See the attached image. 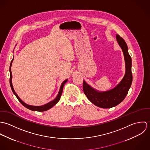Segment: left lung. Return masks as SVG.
I'll use <instances>...</instances> for the list:
<instances>
[{
  "mask_svg": "<svg viewBox=\"0 0 150 150\" xmlns=\"http://www.w3.org/2000/svg\"><path fill=\"white\" fill-rule=\"evenodd\" d=\"M117 41L124 54L125 73L118 84L111 89L99 91L88 84L84 80L83 90L87 98L95 106L108 108L114 107L122 102L127 95L132 82V58L129 55L127 43L118 35H116Z\"/></svg>",
  "mask_w": 150,
  "mask_h": 150,
  "instance_id": "left-lung-1",
  "label": "left lung"
}]
</instances>
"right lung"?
I'll return each mask as SVG.
<instances>
[{"mask_svg":"<svg viewBox=\"0 0 150 150\" xmlns=\"http://www.w3.org/2000/svg\"><path fill=\"white\" fill-rule=\"evenodd\" d=\"M13 60H14V58H13L12 61H11L10 64V86H11V90H12L13 93L16 96L17 98L18 99V100L20 101V102L21 103L22 105L24 107H25L26 108L30 110L35 111H47V110H49L50 108H51V107H53L54 106H55L59 102V100H60V98H61V95H62V93L64 86V84L67 81L68 79L65 80L62 83L61 87H60V89H59V91L57 97L55 98V99H54L52 101H51V102H48V103H46V104H45L44 105H42V106H32V105H28L26 103H25L23 101H22L21 99L20 98V97L18 96V95L15 92V91L14 89V88H13V84H12V77H12L11 67V65H12V63L13 62Z\"/></svg>","mask_w":150,"mask_h":150,"instance_id":"right-lung-1","label":"right lung"}]
</instances>
